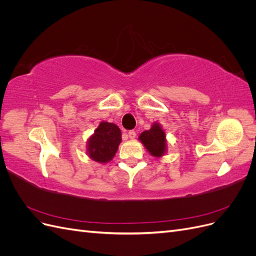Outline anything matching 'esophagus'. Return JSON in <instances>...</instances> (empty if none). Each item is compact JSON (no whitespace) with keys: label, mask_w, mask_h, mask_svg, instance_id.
I'll use <instances>...</instances> for the list:
<instances>
[{"label":"esophagus","mask_w":256,"mask_h":256,"mask_svg":"<svg viewBox=\"0 0 256 256\" xmlns=\"http://www.w3.org/2000/svg\"><path fill=\"white\" fill-rule=\"evenodd\" d=\"M128 136L130 138H134L136 136V132L134 130H130L129 132H128Z\"/></svg>","instance_id":"obj_1"}]
</instances>
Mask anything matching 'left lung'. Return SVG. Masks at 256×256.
Instances as JSON below:
<instances>
[{"label": "left lung", "instance_id": "left-lung-1", "mask_svg": "<svg viewBox=\"0 0 256 256\" xmlns=\"http://www.w3.org/2000/svg\"><path fill=\"white\" fill-rule=\"evenodd\" d=\"M138 140L154 157H162L166 152V132L158 122H154L150 130L143 131Z\"/></svg>", "mask_w": 256, "mask_h": 256}]
</instances>
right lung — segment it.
<instances>
[{
	"instance_id": "add662e5",
	"label": "right lung",
	"mask_w": 256,
	"mask_h": 256,
	"mask_svg": "<svg viewBox=\"0 0 256 256\" xmlns=\"http://www.w3.org/2000/svg\"><path fill=\"white\" fill-rule=\"evenodd\" d=\"M122 142V131L113 122H102L88 141V154L99 164H108Z\"/></svg>"
}]
</instances>
